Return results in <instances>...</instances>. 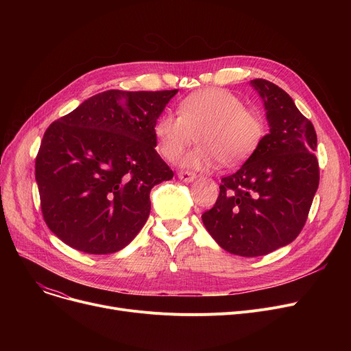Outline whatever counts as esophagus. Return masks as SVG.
Segmentation results:
<instances>
[{"label":"esophagus","mask_w":351,"mask_h":351,"mask_svg":"<svg viewBox=\"0 0 351 351\" xmlns=\"http://www.w3.org/2000/svg\"><path fill=\"white\" fill-rule=\"evenodd\" d=\"M178 178H179L182 182L189 183V182H192V180L196 178V175H195L193 172H189V171H179V172H178Z\"/></svg>","instance_id":"1"}]
</instances>
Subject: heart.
Segmentation results:
<instances>
[{
    "mask_svg": "<svg viewBox=\"0 0 351 351\" xmlns=\"http://www.w3.org/2000/svg\"><path fill=\"white\" fill-rule=\"evenodd\" d=\"M196 139L199 145L182 159L191 169H212L225 163L236 166L246 160L266 135L261 112L222 88L193 92L178 105V115L163 112L155 121L158 152L175 160Z\"/></svg>",
    "mask_w": 351,
    "mask_h": 351,
    "instance_id": "b5f03b06",
    "label": "heart"
}]
</instances>
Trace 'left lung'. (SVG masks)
Masks as SVG:
<instances>
[{
	"mask_svg": "<svg viewBox=\"0 0 351 351\" xmlns=\"http://www.w3.org/2000/svg\"><path fill=\"white\" fill-rule=\"evenodd\" d=\"M270 132L237 172L222 178L216 204L202 215L229 253L256 257L291 243L302 232L320 180L313 123L278 85L253 80Z\"/></svg>",
	"mask_w": 351,
	"mask_h": 351,
	"instance_id": "8db88e82",
	"label": "left lung"
}]
</instances>
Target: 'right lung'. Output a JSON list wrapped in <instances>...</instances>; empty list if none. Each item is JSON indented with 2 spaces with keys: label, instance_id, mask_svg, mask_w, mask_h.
<instances>
[{
  "label": "right lung",
  "instance_id": "add662e5",
  "mask_svg": "<svg viewBox=\"0 0 351 351\" xmlns=\"http://www.w3.org/2000/svg\"><path fill=\"white\" fill-rule=\"evenodd\" d=\"M176 94L109 89L48 126L35 179L45 223L65 245L108 254L134 241L151 189L173 178L155 151L154 125Z\"/></svg>",
  "mask_w": 351,
  "mask_h": 351
}]
</instances>
